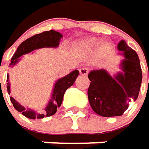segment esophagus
Listing matches in <instances>:
<instances>
[{
	"mask_svg": "<svg viewBox=\"0 0 149 149\" xmlns=\"http://www.w3.org/2000/svg\"><path fill=\"white\" fill-rule=\"evenodd\" d=\"M80 74H81V75H87L88 74V68H81L80 70Z\"/></svg>",
	"mask_w": 149,
	"mask_h": 149,
	"instance_id": "1",
	"label": "esophagus"
}]
</instances>
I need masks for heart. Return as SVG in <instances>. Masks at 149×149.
I'll list each match as a JSON object with an SVG mask.
<instances>
[{"mask_svg": "<svg viewBox=\"0 0 149 149\" xmlns=\"http://www.w3.org/2000/svg\"><path fill=\"white\" fill-rule=\"evenodd\" d=\"M98 43V40L96 38H89L87 39L86 40L82 41L80 44V47L82 49H91L93 48L96 44ZM110 48V43L109 41L103 40L101 41L99 44V51L101 53H106L109 50Z\"/></svg>", "mask_w": 149, "mask_h": 149, "instance_id": "b5f03b06", "label": "heart"}]
</instances>
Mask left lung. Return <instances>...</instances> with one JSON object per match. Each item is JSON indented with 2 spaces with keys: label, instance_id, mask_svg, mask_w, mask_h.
<instances>
[{
  "label": "left lung",
  "instance_id": "1",
  "mask_svg": "<svg viewBox=\"0 0 149 149\" xmlns=\"http://www.w3.org/2000/svg\"><path fill=\"white\" fill-rule=\"evenodd\" d=\"M117 47L125 57L120 64L122 73L113 77L105 69L88 74L89 104L97 114L104 117L122 115L128 103L137 99L141 85L142 73L137 53L125 40H120Z\"/></svg>",
  "mask_w": 149,
  "mask_h": 149
}]
</instances>
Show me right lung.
Masks as SVG:
<instances>
[{
	"mask_svg": "<svg viewBox=\"0 0 149 149\" xmlns=\"http://www.w3.org/2000/svg\"><path fill=\"white\" fill-rule=\"evenodd\" d=\"M62 37V35L59 32H56L54 30L50 31H45L40 34L35 35L34 36L27 39L22 43L20 44L17 50L15 51V54L13 55L11 59L10 66H15L20 60V57L23 54H29L36 49H39L41 47H56L59 46L60 40ZM79 75L78 70H74L65 77H62L59 79L54 87L52 97L50 101L48 102L47 107L45 108V111L43 113H36L34 110H31L30 109H26L23 106H22L19 102H17L12 96L10 97V101L13 103L14 108L18 112H21L24 116L29 118V119H41L48 116H51L54 114L57 111V108H59L61 105L64 94L66 90L71 87L74 82L75 81L77 76ZM9 76L8 74L7 76V88L8 94H10V84L8 82Z\"/></svg>",
	"mask_w": 149,
	"mask_h": 149,
	"instance_id": "obj_1",
	"label": "right lung"
}]
</instances>
